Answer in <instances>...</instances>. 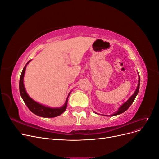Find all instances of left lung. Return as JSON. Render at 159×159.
Segmentation results:
<instances>
[{
  "mask_svg": "<svg viewBox=\"0 0 159 159\" xmlns=\"http://www.w3.org/2000/svg\"><path fill=\"white\" fill-rule=\"evenodd\" d=\"M139 86H140V76L139 75V83H138L137 88L135 91H134V94L131 96V98H130L127 101V102H126L125 103H123V104L121 105V106L120 107V108L118 109V111H117V112H115L114 114H113V115H109V116H114V115H117L121 114V113H122L125 111H126L130 106H131V104L133 103V102H134V99H135L136 96H137V93H138V92H139ZM106 116H109V115H106Z\"/></svg>",
  "mask_w": 159,
  "mask_h": 159,
  "instance_id": "obj_1",
  "label": "left lung"
}]
</instances>
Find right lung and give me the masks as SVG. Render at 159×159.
Listing matches in <instances>:
<instances>
[{
  "instance_id": "1",
  "label": "right lung",
  "mask_w": 159,
  "mask_h": 159,
  "mask_svg": "<svg viewBox=\"0 0 159 159\" xmlns=\"http://www.w3.org/2000/svg\"><path fill=\"white\" fill-rule=\"evenodd\" d=\"M29 61H28V63ZM28 63L26 64V65L28 64ZM26 65L25 66V68H23V70L22 71L20 78V82H19V89H20V93L21 97L24 101V102L28 108L30 110V111L32 112L33 113H34L35 115H38V116H40L42 117H55L58 116V115H61V113H63L67 107L68 97L67 98L66 103L63 107L60 108H51L36 102L35 101H34L32 99H31L29 97V95L27 94L23 83L24 76H25Z\"/></svg>"
}]
</instances>
